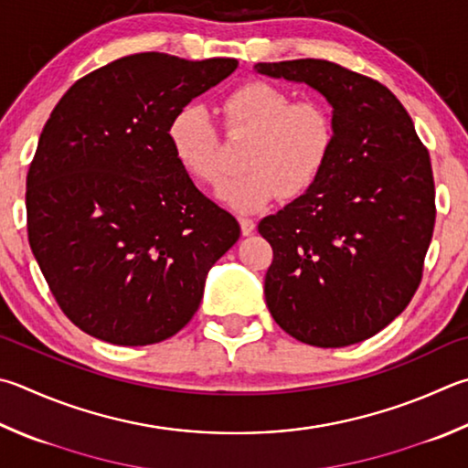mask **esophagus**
<instances>
[{"instance_id":"esophagus-1","label":"esophagus","mask_w":468,"mask_h":468,"mask_svg":"<svg viewBox=\"0 0 468 468\" xmlns=\"http://www.w3.org/2000/svg\"><path fill=\"white\" fill-rule=\"evenodd\" d=\"M239 225H241V233H243V235H251L253 231H256V223H253L251 218L241 217V218H239Z\"/></svg>"}]
</instances>
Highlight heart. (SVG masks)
Here are the masks:
<instances>
[{"label": "heart", "mask_w": 468, "mask_h": 468, "mask_svg": "<svg viewBox=\"0 0 468 468\" xmlns=\"http://www.w3.org/2000/svg\"><path fill=\"white\" fill-rule=\"evenodd\" d=\"M218 110L229 133L248 134L241 153L245 172L220 186V202L239 212H258L280 194L299 198L317 184L335 143V121L325 104L291 101V93L274 83L250 81L227 93ZM167 137L177 164L194 180L208 186L223 180L218 133L207 108L188 104L177 110Z\"/></svg>", "instance_id": "1"}]
</instances>
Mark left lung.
<instances>
[{
	"mask_svg": "<svg viewBox=\"0 0 468 468\" xmlns=\"http://www.w3.org/2000/svg\"><path fill=\"white\" fill-rule=\"evenodd\" d=\"M334 108L335 143L317 184L258 231L274 250L266 304L288 335L344 347L385 329L421 282L436 223L430 153L395 93L323 58L258 63Z\"/></svg>",
	"mask_w": 468,
	"mask_h": 468,
	"instance_id": "1",
	"label": "left lung"
}]
</instances>
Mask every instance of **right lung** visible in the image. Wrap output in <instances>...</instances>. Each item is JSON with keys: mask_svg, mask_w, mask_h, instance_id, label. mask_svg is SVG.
Masks as SVG:
<instances>
[{"mask_svg": "<svg viewBox=\"0 0 468 468\" xmlns=\"http://www.w3.org/2000/svg\"><path fill=\"white\" fill-rule=\"evenodd\" d=\"M235 58L139 53L75 81L40 133L27 177L28 241L58 307L116 346L177 334L239 223L194 186L167 129Z\"/></svg>", "mask_w": 468, "mask_h": 468, "instance_id": "obj_1", "label": "right lung"}]
</instances>
